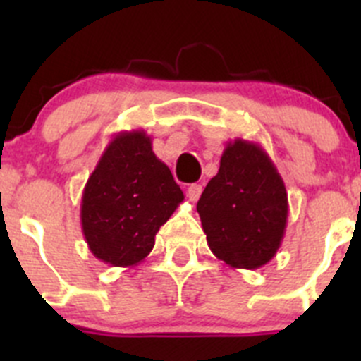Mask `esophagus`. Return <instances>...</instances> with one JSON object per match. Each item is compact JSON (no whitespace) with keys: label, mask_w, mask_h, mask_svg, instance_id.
Instances as JSON below:
<instances>
[{"label":"esophagus","mask_w":361,"mask_h":361,"mask_svg":"<svg viewBox=\"0 0 361 361\" xmlns=\"http://www.w3.org/2000/svg\"><path fill=\"white\" fill-rule=\"evenodd\" d=\"M201 194H202V185L194 183L187 188V197L190 202H197L199 197H201Z\"/></svg>","instance_id":"obj_1"}]
</instances>
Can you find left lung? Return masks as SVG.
<instances>
[{
	"label": "left lung",
	"mask_w": 361,
	"mask_h": 361,
	"mask_svg": "<svg viewBox=\"0 0 361 361\" xmlns=\"http://www.w3.org/2000/svg\"><path fill=\"white\" fill-rule=\"evenodd\" d=\"M197 213L218 260L232 269H260L276 257L285 238V181L260 145L235 137L204 188Z\"/></svg>",
	"instance_id": "left-lung-1"
}]
</instances>
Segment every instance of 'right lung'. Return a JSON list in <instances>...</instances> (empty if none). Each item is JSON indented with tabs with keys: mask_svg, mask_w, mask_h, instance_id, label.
I'll use <instances>...</instances> for the list:
<instances>
[{
	"mask_svg": "<svg viewBox=\"0 0 361 361\" xmlns=\"http://www.w3.org/2000/svg\"><path fill=\"white\" fill-rule=\"evenodd\" d=\"M183 199L145 130L116 133L82 194L80 221L90 253L113 267H134Z\"/></svg>",
	"mask_w": 361,
	"mask_h": 361,
	"instance_id": "add662e5",
	"label": "right lung"
}]
</instances>
